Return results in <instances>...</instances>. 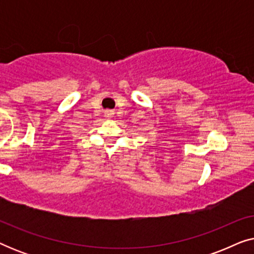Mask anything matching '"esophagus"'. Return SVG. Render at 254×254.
Instances as JSON below:
<instances>
[{"label": "esophagus", "instance_id": "esophagus-1", "mask_svg": "<svg viewBox=\"0 0 254 254\" xmlns=\"http://www.w3.org/2000/svg\"><path fill=\"white\" fill-rule=\"evenodd\" d=\"M105 116L106 118H111L112 117V112H111V111H107V112H105Z\"/></svg>", "mask_w": 254, "mask_h": 254}]
</instances>
